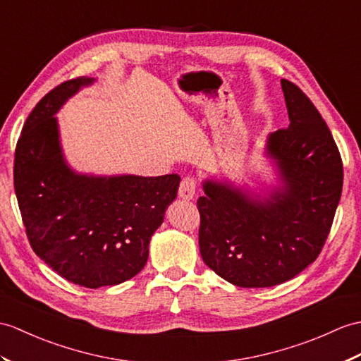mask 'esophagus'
Instances as JSON below:
<instances>
[{"instance_id":"1","label":"esophagus","mask_w":361,"mask_h":361,"mask_svg":"<svg viewBox=\"0 0 361 361\" xmlns=\"http://www.w3.org/2000/svg\"><path fill=\"white\" fill-rule=\"evenodd\" d=\"M195 189H197V181L192 177H186V178H183L180 183L178 195L183 200H192L195 195Z\"/></svg>"}]
</instances>
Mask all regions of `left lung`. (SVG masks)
I'll return each instance as SVG.
<instances>
[{"instance_id": "1", "label": "left lung", "mask_w": 361, "mask_h": 361, "mask_svg": "<svg viewBox=\"0 0 361 361\" xmlns=\"http://www.w3.org/2000/svg\"><path fill=\"white\" fill-rule=\"evenodd\" d=\"M281 89L290 124L266 142L280 186L259 197L206 180L197 201L203 262L240 288H271L314 263L341 197L343 163L328 124L294 82L281 80Z\"/></svg>"}]
</instances>
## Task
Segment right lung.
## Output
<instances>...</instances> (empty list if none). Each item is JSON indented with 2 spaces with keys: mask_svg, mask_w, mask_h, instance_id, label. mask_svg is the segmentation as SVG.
Wrapping results in <instances>:
<instances>
[{
  "mask_svg": "<svg viewBox=\"0 0 361 361\" xmlns=\"http://www.w3.org/2000/svg\"><path fill=\"white\" fill-rule=\"evenodd\" d=\"M92 82L64 81L30 112L16 142L13 186L33 252L67 281L97 289L145 267L180 177H95L71 169L55 114Z\"/></svg>",
  "mask_w": 361,
  "mask_h": 361,
  "instance_id": "right-lung-1",
  "label": "right lung"
}]
</instances>
